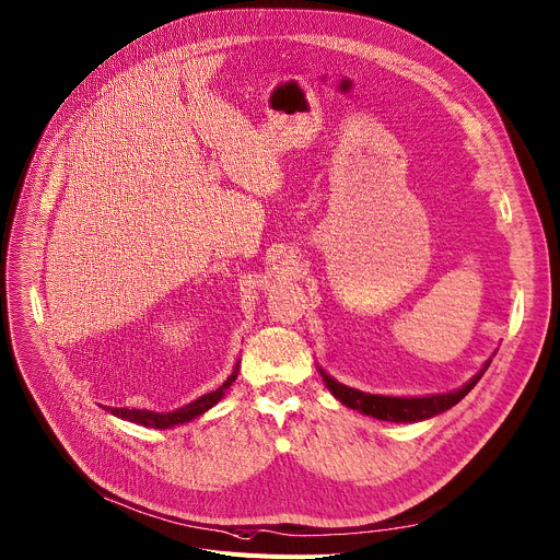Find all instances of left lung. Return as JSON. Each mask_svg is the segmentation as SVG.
I'll return each instance as SVG.
<instances>
[{"mask_svg": "<svg viewBox=\"0 0 560 560\" xmlns=\"http://www.w3.org/2000/svg\"><path fill=\"white\" fill-rule=\"evenodd\" d=\"M490 361L492 359H488L483 369L470 382H466L462 388L450 390V393H436V396H422V398L373 396V393L357 390V388H350V386L337 382L335 377L327 375L323 369H318V373H320L325 386L330 388L332 396L350 409H357L361 413L373 416L377 420H388V422H418V420L432 418L436 413H443V411L452 409L456 402H462L470 393V388L481 380V375L490 366Z\"/></svg>", "mask_w": 560, "mask_h": 560, "instance_id": "8db88e82", "label": "left lung"}]
</instances>
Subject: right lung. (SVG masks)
I'll list each match as a JSON object with an SVG mask.
<instances>
[{
    "label": "right lung",
    "mask_w": 560,
    "mask_h": 560,
    "mask_svg": "<svg viewBox=\"0 0 560 560\" xmlns=\"http://www.w3.org/2000/svg\"><path fill=\"white\" fill-rule=\"evenodd\" d=\"M237 373H240V361L235 364L233 373H230V377L217 388V390H210L206 393V396H201L199 400H194L176 411H167V413H160V411H149V409H128V407H104L106 411H110L113 416L117 418H124V420H130L136 424H142V427H153V430H170V427L174 424H183V422H189L194 418H199L201 413H206L208 409H212L223 396L225 390L233 386V382L237 380Z\"/></svg>",
    "instance_id": "right-lung-1"
}]
</instances>
